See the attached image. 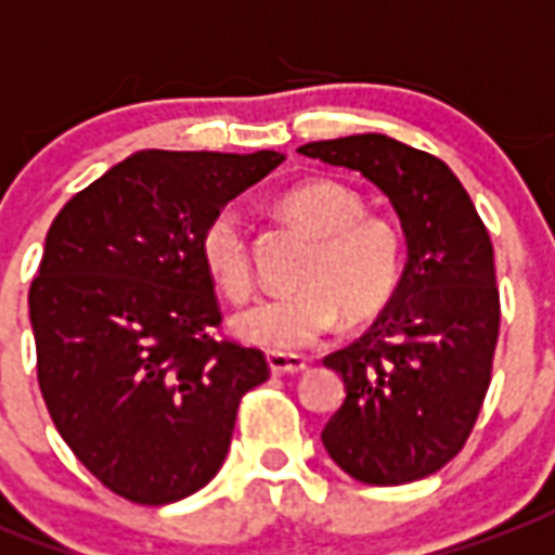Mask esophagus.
<instances>
[{"label": "esophagus", "mask_w": 555, "mask_h": 555, "mask_svg": "<svg viewBox=\"0 0 555 555\" xmlns=\"http://www.w3.org/2000/svg\"><path fill=\"white\" fill-rule=\"evenodd\" d=\"M267 367L273 376H294V373H302L309 367V361L299 359V356H279V352H270L267 356Z\"/></svg>", "instance_id": "esophagus-1"}]
</instances>
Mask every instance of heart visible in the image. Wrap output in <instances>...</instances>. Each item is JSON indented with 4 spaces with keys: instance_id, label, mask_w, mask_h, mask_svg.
<instances>
[{
    "instance_id": "obj_1",
    "label": "heart",
    "mask_w": 555,
    "mask_h": 555,
    "mask_svg": "<svg viewBox=\"0 0 555 555\" xmlns=\"http://www.w3.org/2000/svg\"><path fill=\"white\" fill-rule=\"evenodd\" d=\"M279 208L314 235V249L297 273L299 288L258 299L232 326L246 344L291 356L318 344L338 311L347 320H364L388 302L403 267V235L391 220L364 215V199L352 188L326 179L291 188ZM199 253L225 297H249L253 258L246 220L235 205L211 215Z\"/></svg>"
}]
</instances>
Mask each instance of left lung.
<instances>
[{
  "mask_svg": "<svg viewBox=\"0 0 555 555\" xmlns=\"http://www.w3.org/2000/svg\"><path fill=\"white\" fill-rule=\"evenodd\" d=\"M299 152L364 176L403 223L409 261L391 302L323 359L347 397L320 438L352 479L405 486L459 455L486 400L500 335L494 246L462 182L429 152L385 134Z\"/></svg>",
  "mask_w": 555,
  "mask_h": 555,
  "instance_id": "left-lung-1",
  "label": "left lung"
}]
</instances>
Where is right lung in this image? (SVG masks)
<instances>
[{
  "label": "right lung",
  "mask_w": 555,
  "mask_h": 555,
  "mask_svg": "<svg viewBox=\"0 0 555 555\" xmlns=\"http://www.w3.org/2000/svg\"><path fill=\"white\" fill-rule=\"evenodd\" d=\"M282 155L143 150L52 220L28 318L52 424L114 494L164 506L223 465L261 350L217 340L205 223Z\"/></svg>",
  "instance_id": "right-lung-1"
}]
</instances>
